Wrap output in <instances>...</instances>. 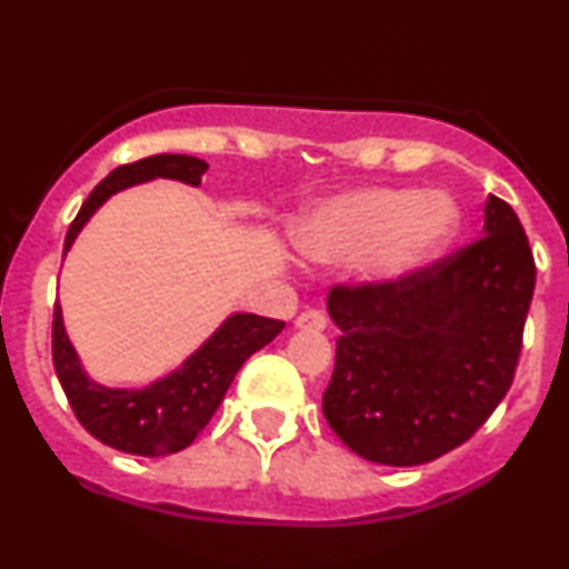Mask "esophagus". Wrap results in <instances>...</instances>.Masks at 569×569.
I'll list each match as a JSON object with an SVG mask.
<instances>
[{"mask_svg": "<svg viewBox=\"0 0 569 569\" xmlns=\"http://www.w3.org/2000/svg\"><path fill=\"white\" fill-rule=\"evenodd\" d=\"M297 329L305 331H323L326 329V316L321 310H305L297 316Z\"/></svg>", "mask_w": 569, "mask_h": 569, "instance_id": "1", "label": "esophagus"}]
</instances>
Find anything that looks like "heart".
<instances>
[{"instance_id":"1","label":"heart","mask_w":569,"mask_h":569,"mask_svg":"<svg viewBox=\"0 0 569 569\" xmlns=\"http://www.w3.org/2000/svg\"><path fill=\"white\" fill-rule=\"evenodd\" d=\"M457 230V208L439 192L375 187L339 194L307 213L297 246L316 264L361 262L367 280L420 270Z\"/></svg>"}]
</instances>
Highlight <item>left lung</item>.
<instances>
[{
  "mask_svg": "<svg viewBox=\"0 0 569 569\" xmlns=\"http://www.w3.org/2000/svg\"><path fill=\"white\" fill-rule=\"evenodd\" d=\"M535 291L525 227L489 194L479 240L409 276L335 286L331 430L363 460L422 466L466 443L511 388Z\"/></svg>",
  "mask_w": 569,
  "mask_h": 569,
  "instance_id": "8db88e82",
  "label": "left lung"
}]
</instances>
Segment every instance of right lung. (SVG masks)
Returning <instances> with one entry per match:
<instances>
[{"label":"right lung","instance_id":"right-lung-1","mask_svg":"<svg viewBox=\"0 0 569 569\" xmlns=\"http://www.w3.org/2000/svg\"><path fill=\"white\" fill-rule=\"evenodd\" d=\"M206 171L208 162L189 154H152L114 168L82 202L63 240V253L74 243L88 219L120 189L152 179H176L198 187ZM283 326L276 318L234 312L179 369L141 390H126L98 385L84 375L63 329L61 305H56L53 367L77 420L93 439L128 455L162 457L181 452L198 439L200 430L219 409L238 369L253 352L270 345L283 331Z\"/></svg>","mask_w":569,"mask_h":569}]
</instances>
